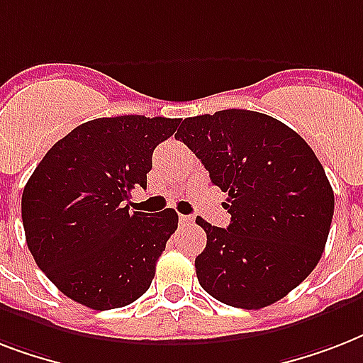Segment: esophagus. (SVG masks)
<instances>
[{
  "instance_id": "1",
  "label": "esophagus",
  "mask_w": 363,
  "mask_h": 363,
  "mask_svg": "<svg viewBox=\"0 0 363 363\" xmlns=\"http://www.w3.org/2000/svg\"><path fill=\"white\" fill-rule=\"evenodd\" d=\"M179 222H181L182 226H188V224H192L194 216L190 215H179Z\"/></svg>"
}]
</instances>
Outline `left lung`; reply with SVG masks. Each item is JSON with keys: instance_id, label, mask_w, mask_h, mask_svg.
Returning a JSON list of instances; mask_svg holds the SVG:
<instances>
[{"instance_id": "left-lung-1", "label": "left lung", "mask_w": 363, "mask_h": 363, "mask_svg": "<svg viewBox=\"0 0 363 363\" xmlns=\"http://www.w3.org/2000/svg\"><path fill=\"white\" fill-rule=\"evenodd\" d=\"M211 182L228 194V228L207 233L196 273L205 292L239 309H262L315 269L333 216L326 171L301 137L269 115L226 109L184 118L175 133Z\"/></svg>"}]
</instances>
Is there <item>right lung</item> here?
Instances as JSON below:
<instances>
[{
    "label": "right lung",
    "instance_id": "obj_1",
    "mask_svg": "<svg viewBox=\"0 0 363 363\" xmlns=\"http://www.w3.org/2000/svg\"><path fill=\"white\" fill-rule=\"evenodd\" d=\"M179 118L124 115L69 131L39 162L22 192L26 242L39 269L77 303L118 309L147 292L179 215L133 211L152 152Z\"/></svg>",
    "mask_w": 363,
    "mask_h": 363
}]
</instances>
